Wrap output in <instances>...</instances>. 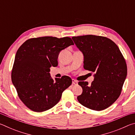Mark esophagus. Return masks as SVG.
I'll list each match as a JSON object with an SVG mask.
<instances>
[{
	"mask_svg": "<svg viewBox=\"0 0 135 135\" xmlns=\"http://www.w3.org/2000/svg\"><path fill=\"white\" fill-rule=\"evenodd\" d=\"M72 83L73 84H74V85H77V84H78V82H77L76 80H74V79L72 80Z\"/></svg>",
	"mask_w": 135,
	"mask_h": 135,
	"instance_id": "1",
	"label": "esophagus"
}]
</instances>
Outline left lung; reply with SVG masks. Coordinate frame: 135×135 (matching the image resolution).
I'll use <instances>...</instances> for the list:
<instances>
[{
  "mask_svg": "<svg viewBox=\"0 0 135 135\" xmlns=\"http://www.w3.org/2000/svg\"><path fill=\"white\" fill-rule=\"evenodd\" d=\"M83 54V67L95 73L90 84L79 81L83 92L77 97L82 105L101 111L111 106L121 94L127 76V65L117 45L103 36L85 35L72 37Z\"/></svg>",
  "mask_w": 135,
  "mask_h": 135,
  "instance_id": "1",
  "label": "left lung"
}]
</instances>
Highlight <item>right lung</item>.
Wrapping results in <instances>:
<instances>
[{
    "label": "right lung",
    "mask_w": 135,
    "mask_h": 135,
    "mask_svg": "<svg viewBox=\"0 0 135 135\" xmlns=\"http://www.w3.org/2000/svg\"><path fill=\"white\" fill-rule=\"evenodd\" d=\"M73 45L70 37L45 36L30 38L18 49L11 79L20 99L31 110L40 113L51 109L71 84L70 77L54 80L49 71L52 66L58 65L59 52Z\"/></svg>",
    "instance_id": "obj_1"
}]
</instances>
